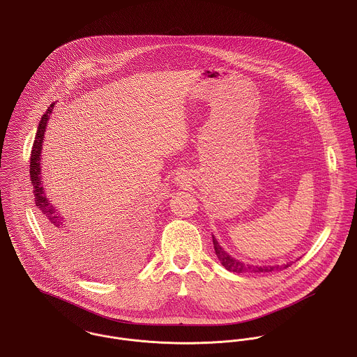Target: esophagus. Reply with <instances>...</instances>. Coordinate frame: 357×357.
<instances>
[{
  "instance_id": "1",
  "label": "esophagus",
  "mask_w": 357,
  "mask_h": 357,
  "mask_svg": "<svg viewBox=\"0 0 357 357\" xmlns=\"http://www.w3.org/2000/svg\"><path fill=\"white\" fill-rule=\"evenodd\" d=\"M181 181H183V177H177V183H180V184H183V183H181Z\"/></svg>"
}]
</instances>
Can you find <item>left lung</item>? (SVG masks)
I'll return each mask as SVG.
<instances>
[{"mask_svg": "<svg viewBox=\"0 0 357 357\" xmlns=\"http://www.w3.org/2000/svg\"><path fill=\"white\" fill-rule=\"evenodd\" d=\"M213 244H214V250H215V255L218 257V259L221 261V264L229 270V271H233V273H270V271H281L287 267L291 266V263H287V264H282V266H252V264H245V263H241L238 260L231 258L229 254H227L224 251V248L218 244L217 238L213 236Z\"/></svg>", "mask_w": 357, "mask_h": 357, "instance_id": "obj_1", "label": "left lung"}]
</instances>
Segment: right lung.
Here are the masks:
<instances>
[{
  "label": "right lung",
  "instance_id": "obj_1",
  "mask_svg": "<svg viewBox=\"0 0 357 357\" xmlns=\"http://www.w3.org/2000/svg\"><path fill=\"white\" fill-rule=\"evenodd\" d=\"M54 103H52L46 113L43 114L42 120L39 121L38 130L33 140V150H31V161H30V176L33 183V199L35 204L38 207V217L45 230L46 237L52 243L53 248L59 251L63 257L66 258L69 263H79V260L83 257L84 248H86V238L83 234L79 233V230L73 229L72 225L66 224L68 220H64L56 207L47 200V196L43 192L42 187V173H40V150H42V142L46 130V124L49 120V114L52 113ZM143 236V233H140ZM140 243H143V238H140Z\"/></svg>",
  "mask_w": 357,
  "mask_h": 357
}]
</instances>
